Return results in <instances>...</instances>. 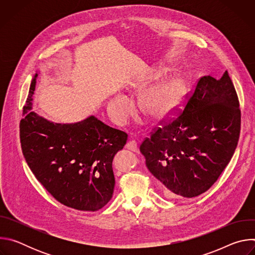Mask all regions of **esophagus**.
Returning a JSON list of instances; mask_svg holds the SVG:
<instances>
[{
  "instance_id": "obj_1",
  "label": "esophagus",
  "mask_w": 255,
  "mask_h": 255,
  "mask_svg": "<svg viewBox=\"0 0 255 255\" xmlns=\"http://www.w3.org/2000/svg\"><path fill=\"white\" fill-rule=\"evenodd\" d=\"M126 147L134 152H138V143L135 140H130L127 142Z\"/></svg>"
}]
</instances>
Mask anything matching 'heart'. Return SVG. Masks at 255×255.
I'll list each match as a JSON object with an SVG mask.
<instances>
[{
  "instance_id": "obj_1",
  "label": "heart",
  "mask_w": 255,
  "mask_h": 255,
  "mask_svg": "<svg viewBox=\"0 0 255 255\" xmlns=\"http://www.w3.org/2000/svg\"><path fill=\"white\" fill-rule=\"evenodd\" d=\"M185 94L184 81L172 79L145 91L139 98V106L149 117L160 119L174 110ZM131 112V102L125 96H117L108 103V113L117 124H125Z\"/></svg>"
}]
</instances>
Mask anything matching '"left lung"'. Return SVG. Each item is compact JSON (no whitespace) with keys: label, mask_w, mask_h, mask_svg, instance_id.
<instances>
[{"label":"left lung","mask_w":255,"mask_h":255,"mask_svg":"<svg viewBox=\"0 0 255 255\" xmlns=\"http://www.w3.org/2000/svg\"><path fill=\"white\" fill-rule=\"evenodd\" d=\"M186 100L184 110L161 120L140 151L165 195L194 198L208 191L229 163L240 135L241 111L227 71L219 81L200 78Z\"/></svg>","instance_id":"1"}]
</instances>
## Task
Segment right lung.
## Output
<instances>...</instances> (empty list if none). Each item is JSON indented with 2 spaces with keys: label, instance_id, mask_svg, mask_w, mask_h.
<instances>
[{
  "label": "right lung",
  "instance_id": "1",
  "mask_svg": "<svg viewBox=\"0 0 255 255\" xmlns=\"http://www.w3.org/2000/svg\"><path fill=\"white\" fill-rule=\"evenodd\" d=\"M36 77L31 82L20 121V142L31 171L60 204L95 212L111 200L112 161L127 133L91 116L75 124H54L31 111Z\"/></svg>",
  "mask_w": 255,
  "mask_h": 255
}]
</instances>
